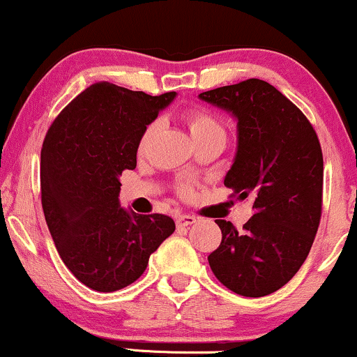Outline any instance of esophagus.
<instances>
[{"label": "esophagus", "mask_w": 357, "mask_h": 357, "mask_svg": "<svg viewBox=\"0 0 357 357\" xmlns=\"http://www.w3.org/2000/svg\"><path fill=\"white\" fill-rule=\"evenodd\" d=\"M196 223V216L192 215H179L176 216V225H178L179 228H184V227H191V225Z\"/></svg>", "instance_id": "34e87169"}]
</instances>
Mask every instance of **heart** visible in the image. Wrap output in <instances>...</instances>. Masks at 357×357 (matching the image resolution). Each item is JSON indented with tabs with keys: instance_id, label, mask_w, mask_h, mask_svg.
Here are the masks:
<instances>
[{
	"instance_id": "heart-1",
	"label": "heart",
	"mask_w": 357,
	"mask_h": 357,
	"mask_svg": "<svg viewBox=\"0 0 357 357\" xmlns=\"http://www.w3.org/2000/svg\"><path fill=\"white\" fill-rule=\"evenodd\" d=\"M184 122H186L188 129H190V134L192 137V141L196 142H203V141H221L227 142V129H225L223 122L220 121L218 117L213 116L211 112L203 109H190L184 112ZM158 122H151L147 124V127L142 130L141 137H139V144H137V151L142 153L146 149L147 142L153 134L158 129ZM181 195L183 196H190L191 195V188L190 186H181Z\"/></svg>"
}]
</instances>
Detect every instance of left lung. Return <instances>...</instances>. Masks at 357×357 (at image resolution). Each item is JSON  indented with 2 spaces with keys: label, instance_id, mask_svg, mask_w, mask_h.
I'll return each mask as SVG.
<instances>
[{
  "label": "left lung",
  "instance_id": "8db88e82",
  "mask_svg": "<svg viewBox=\"0 0 357 357\" xmlns=\"http://www.w3.org/2000/svg\"><path fill=\"white\" fill-rule=\"evenodd\" d=\"M199 99L236 119L238 146L225 186L236 199H252L255 211L241 231L216 220L221 243L208 261L231 292L268 296L298 272L321 223L319 137L302 110L265 80L225 85Z\"/></svg>",
  "mask_w": 357,
  "mask_h": 357
}]
</instances>
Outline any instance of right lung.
<instances>
[{"instance_id":"right-lung-1","label":"right lung","mask_w":357,"mask_h":357,"mask_svg":"<svg viewBox=\"0 0 357 357\" xmlns=\"http://www.w3.org/2000/svg\"><path fill=\"white\" fill-rule=\"evenodd\" d=\"M174 97L99 82L61 110L45 136V220L63 264L89 289L114 292L136 282L173 235L169 216L121 208L119 178L136 167L142 130Z\"/></svg>"}]
</instances>
